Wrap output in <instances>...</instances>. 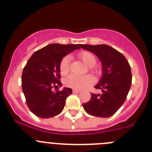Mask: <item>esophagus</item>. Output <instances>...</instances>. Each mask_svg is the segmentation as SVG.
Listing matches in <instances>:
<instances>
[{
  "label": "esophagus",
  "mask_w": 152,
  "mask_h": 152,
  "mask_svg": "<svg viewBox=\"0 0 152 152\" xmlns=\"http://www.w3.org/2000/svg\"><path fill=\"white\" fill-rule=\"evenodd\" d=\"M79 92H80V91H78V90H75V89L72 90V93H73V94H78Z\"/></svg>",
  "instance_id": "esophagus-1"
}]
</instances>
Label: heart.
<instances>
[{"instance_id":"obj_1","label":"heart","mask_w":152,"mask_h":152,"mask_svg":"<svg viewBox=\"0 0 152 152\" xmlns=\"http://www.w3.org/2000/svg\"><path fill=\"white\" fill-rule=\"evenodd\" d=\"M78 58L88 67H93L96 63V57L91 52H82L78 55ZM71 58L65 56L61 58L59 64V71L61 75H66L70 70ZM92 77L90 75L85 76H77L75 75H69L64 79V85L71 88L81 90L88 88L93 84Z\"/></svg>"}]
</instances>
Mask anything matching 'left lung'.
Here are the masks:
<instances>
[{"mask_svg": "<svg viewBox=\"0 0 152 152\" xmlns=\"http://www.w3.org/2000/svg\"><path fill=\"white\" fill-rule=\"evenodd\" d=\"M80 48L91 51L102 62V76L94 88L100 94H91V99L83 104L84 110L97 117H110L126 100L132 84L131 67L122 53L107 45H83Z\"/></svg>", "mask_w": 152, "mask_h": 152, "instance_id": "left-lung-1", "label": "left lung"}]
</instances>
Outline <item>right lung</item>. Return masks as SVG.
<instances>
[{"label":"right lung","mask_w":152,"mask_h":152,"mask_svg":"<svg viewBox=\"0 0 152 152\" xmlns=\"http://www.w3.org/2000/svg\"><path fill=\"white\" fill-rule=\"evenodd\" d=\"M80 44H49L29 58L22 74V89L31 112L40 118H50L61 113L72 90L61 86L59 64L61 58Z\"/></svg>","instance_id":"add662e5"}]
</instances>
